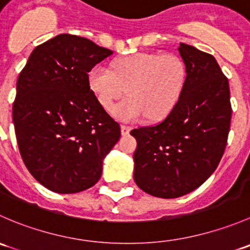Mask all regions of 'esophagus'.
Returning a JSON list of instances; mask_svg holds the SVG:
<instances>
[{
    "label": "esophagus",
    "instance_id": "esophagus-1",
    "mask_svg": "<svg viewBox=\"0 0 250 250\" xmlns=\"http://www.w3.org/2000/svg\"><path fill=\"white\" fill-rule=\"evenodd\" d=\"M130 129H132V128H130L129 125H121V134H122V135H128V134H129Z\"/></svg>",
    "mask_w": 250,
    "mask_h": 250
}]
</instances>
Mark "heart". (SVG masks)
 <instances>
[{"label":"heart","instance_id":"b5f03b06","mask_svg":"<svg viewBox=\"0 0 250 250\" xmlns=\"http://www.w3.org/2000/svg\"><path fill=\"white\" fill-rule=\"evenodd\" d=\"M188 81V67L174 53H138L113 62V70L98 64L88 72V84L99 104L110 111L128 93V99L112 110L123 122L147 116L160 120L174 109Z\"/></svg>","mask_w":250,"mask_h":250}]
</instances>
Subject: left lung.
Listing matches in <instances>:
<instances>
[{
	"label": "left lung",
	"instance_id": "obj_1",
	"mask_svg": "<svg viewBox=\"0 0 250 250\" xmlns=\"http://www.w3.org/2000/svg\"><path fill=\"white\" fill-rule=\"evenodd\" d=\"M188 81L161 122L133 129L134 180L148 195L176 198L196 190L218 167L228 144L232 107L228 77L215 58L180 43Z\"/></svg>",
	"mask_w": 250,
	"mask_h": 250
}]
</instances>
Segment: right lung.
I'll list each match as a JSON object with an SVG mask.
<instances>
[{"instance_id":"1","label":"right lung","mask_w":250,"mask_h":250,"mask_svg":"<svg viewBox=\"0 0 250 250\" xmlns=\"http://www.w3.org/2000/svg\"><path fill=\"white\" fill-rule=\"evenodd\" d=\"M112 50L62 34L32 50L17 82L13 122L31 175L58 193L87 190L102 176L103 158L121 128L99 104L88 72Z\"/></svg>"}]
</instances>
